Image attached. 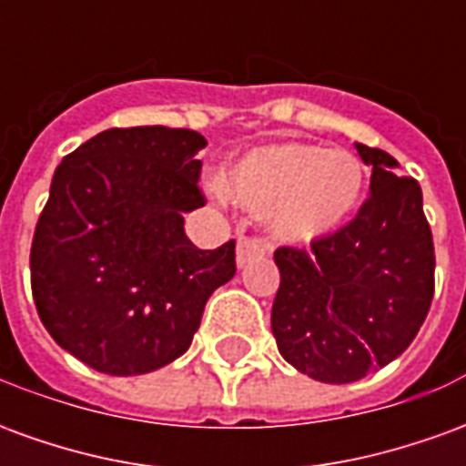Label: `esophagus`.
Listing matches in <instances>:
<instances>
[{
  "label": "esophagus",
  "mask_w": 466,
  "mask_h": 466,
  "mask_svg": "<svg viewBox=\"0 0 466 466\" xmlns=\"http://www.w3.org/2000/svg\"><path fill=\"white\" fill-rule=\"evenodd\" d=\"M264 257V244L259 239H252V237H242L239 242H237V267L244 269V267H249L257 259H262Z\"/></svg>",
  "instance_id": "34e87169"
}]
</instances>
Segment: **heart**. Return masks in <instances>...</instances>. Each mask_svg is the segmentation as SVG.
Wrapping results in <instances>:
<instances>
[{
  "mask_svg": "<svg viewBox=\"0 0 466 466\" xmlns=\"http://www.w3.org/2000/svg\"><path fill=\"white\" fill-rule=\"evenodd\" d=\"M354 154L312 142L254 147L224 172L222 192L247 212H269L274 239L307 247L342 229L364 197Z\"/></svg>",
  "mask_w": 466,
  "mask_h": 466,
  "instance_id": "obj_1",
  "label": "heart"
}]
</instances>
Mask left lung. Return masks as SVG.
Instances as JSON below:
<instances>
[{
    "mask_svg": "<svg viewBox=\"0 0 466 466\" xmlns=\"http://www.w3.org/2000/svg\"><path fill=\"white\" fill-rule=\"evenodd\" d=\"M371 167L370 199L309 252H274L282 282L272 304L279 354L307 377L347 384L397 360L434 297V244L421 189L394 157L357 144Z\"/></svg>",
    "mask_w": 466,
    "mask_h": 466,
    "instance_id": "obj_1",
    "label": "left lung"
}]
</instances>
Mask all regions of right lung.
I'll use <instances>...</instances> for the list:
<instances>
[{
  "label": "right lung",
  "mask_w": 466,
  "mask_h": 466,
  "mask_svg": "<svg viewBox=\"0 0 466 466\" xmlns=\"http://www.w3.org/2000/svg\"><path fill=\"white\" fill-rule=\"evenodd\" d=\"M207 147L169 127L106 129L66 154L32 242L36 312L62 350L112 377L182 357L207 299L234 277V239L199 249L184 212Z\"/></svg>",
  "instance_id": "right-lung-1"
}]
</instances>
